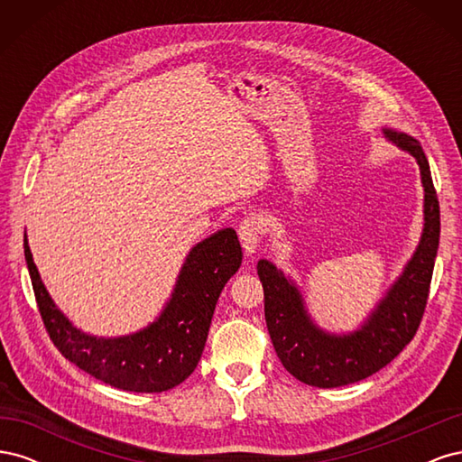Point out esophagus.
Here are the masks:
<instances>
[{
	"instance_id": "1",
	"label": "esophagus",
	"mask_w": 462,
	"mask_h": 462,
	"mask_svg": "<svg viewBox=\"0 0 462 462\" xmlns=\"http://www.w3.org/2000/svg\"><path fill=\"white\" fill-rule=\"evenodd\" d=\"M239 239L245 248L246 254H254L260 239H262V229H260V221L256 217H245L239 226Z\"/></svg>"
}]
</instances>
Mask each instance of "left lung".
<instances>
[{
	"label": "left lung",
	"mask_w": 462,
	"mask_h": 462,
	"mask_svg": "<svg viewBox=\"0 0 462 462\" xmlns=\"http://www.w3.org/2000/svg\"><path fill=\"white\" fill-rule=\"evenodd\" d=\"M383 136L409 152L420 167L424 227L420 243L401 275L362 324L348 333H331L312 319L300 289L270 260H258L263 287L265 326L285 370L314 387H341L365 380L387 366L411 343L426 309L433 262L439 246V202L426 153L414 136L383 127Z\"/></svg>",
	"instance_id": "8db88e82"
}]
</instances>
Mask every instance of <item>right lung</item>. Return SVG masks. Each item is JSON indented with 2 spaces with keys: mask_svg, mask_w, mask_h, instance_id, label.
Returning a JSON list of instances; mask_svg holds the SVG:
<instances>
[{
  "mask_svg": "<svg viewBox=\"0 0 462 462\" xmlns=\"http://www.w3.org/2000/svg\"><path fill=\"white\" fill-rule=\"evenodd\" d=\"M24 258L40 316L50 339L67 360L111 387L162 393L183 383L197 368L217 299L241 268L243 250L231 227L194 245L160 316L146 328L119 337H97L82 331L58 309L42 283L26 233Z\"/></svg>",
  "mask_w": 462,
  "mask_h": 462,
  "instance_id": "right-lung-1",
  "label": "right lung"
}]
</instances>
